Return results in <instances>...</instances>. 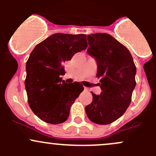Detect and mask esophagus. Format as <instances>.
I'll list each match as a JSON object with an SVG mask.
<instances>
[{"label":"esophagus","mask_w":156,"mask_h":156,"mask_svg":"<svg viewBox=\"0 0 156 156\" xmlns=\"http://www.w3.org/2000/svg\"><path fill=\"white\" fill-rule=\"evenodd\" d=\"M84 90H85V91H88V88L84 87Z\"/></svg>","instance_id":"1"}]
</instances>
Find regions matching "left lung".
<instances>
[{
	"instance_id": "8db88e82",
	"label": "left lung",
	"mask_w": 156,
	"mask_h": 156,
	"mask_svg": "<svg viewBox=\"0 0 156 156\" xmlns=\"http://www.w3.org/2000/svg\"><path fill=\"white\" fill-rule=\"evenodd\" d=\"M87 41L88 54L97 60L102 92H91L93 100L85 107L86 114L94 123L108 125L119 119L131 102L136 66L128 49L110 34H88Z\"/></svg>"
}]
</instances>
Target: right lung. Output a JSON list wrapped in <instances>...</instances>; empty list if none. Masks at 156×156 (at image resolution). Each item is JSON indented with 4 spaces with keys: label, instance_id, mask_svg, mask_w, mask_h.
Returning a JSON list of instances; mask_svg holds the SVG:
<instances>
[{
    "label": "right lung",
    "instance_id": "obj_1",
    "mask_svg": "<svg viewBox=\"0 0 156 156\" xmlns=\"http://www.w3.org/2000/svg\"><path fill=\"white\" fill-rule=\"evenodd\" d=\"M87 48L86 34L56 33L39 43L26 62L28 103L40 119L51 125L66 122L70 107L84 90L81 84H66L62 64Z\"/></svg>",
    "mask_w": 156,
    "mask_h": 156
}]
</instances>
